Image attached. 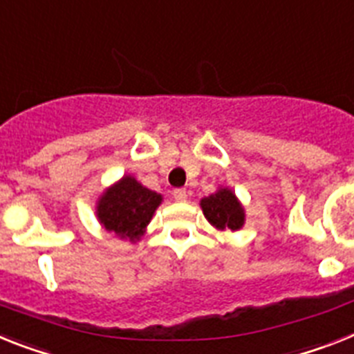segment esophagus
Segmentation results:
<instances>
[{"label": "esophagus", "mask_w": 354, "mask_h": 354, "mask_svg": "<svg viewBox=\"0 0 354 354\" xmlns=\"http://www.w3.org/2000/svg\"><path fill=\"white\" fill-rule=\"evenodd\" d=\"M172 196H174V200H176V201H185L187 200V191H185V189H174V191H172Z\"/></svg>", "instance_id": "esophagus-1"}]
</instances>
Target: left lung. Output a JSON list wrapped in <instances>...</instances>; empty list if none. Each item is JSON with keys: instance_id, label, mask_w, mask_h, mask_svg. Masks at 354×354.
<instances>
[{"instance_id": "1", "label": "left lung", "mask_w": 354, "mask_h": 354, "mask_svg": "<svg viewBox=\"0 0 354 354\" xmlns=\"http://www.w3.org/2000/svg\"><path fill=\"white\" fill-rule=\"evenodd\" d=\"M200 207L207 221L219 232H225V230L237 232L241 230L246 221L245 207L236 192L228 187H219L218 191L210 196L201 198Z\"/></svg>"}]
</instances>
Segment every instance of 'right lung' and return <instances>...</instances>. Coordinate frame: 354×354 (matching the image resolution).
<instances>
[{
	"mask_svg": "<svg viewBox=\"0 0 354 354\" xmlns=\"http://www.w3.org/2000/svg\"><path fill=\"white\" fill-rule=\"evenodd\" d=\"M162 201V194L144 187L131 174H124L99 196L95 214L104 230L136 243L145 234Z\"/></svg>",
	"mask_w": 354,
	"mask_h": 354,
	"instance_id": "add662e5",
	"label": "right lung"
}]
</instances>
